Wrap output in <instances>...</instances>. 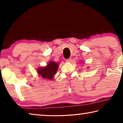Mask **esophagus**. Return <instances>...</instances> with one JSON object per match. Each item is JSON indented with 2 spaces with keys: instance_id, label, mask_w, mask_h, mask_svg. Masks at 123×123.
<instances>
[{
  "instance_id": "1",
  "label": "esophagus",
  "mask_w": 123,
  "mask_h": 123,
  "mask_svg": "<svg viewBox=\"0 0 123 123\" xmlns=\"http://www.w3.org/2000/svg\"><path fill=\"white\" fill-rule=\"evenodd\" d=\"M66 61L67 62H70L72 61V59H71V58H69V59H66Z\"/></svg>"
}]
</instances>
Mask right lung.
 Returning a JSON list of instances; mask_svg holds the SVG:
<instances>
[{"instance_id":"add662e5","label":"right lung","mask_w":123,"mask_h":123,"mask_svg":"<svg viewBox=\"0 0 123 123\" xmlns=\"http://www.w3.org/2000/svg\"><path fill=\"white\" fill-rule=\"evenodd\" d=\"M59 68V65L56 62H49L47 66L43 68H39L37 70V73L43 79L52 80Z\"/></svg>"}]
</instances>
